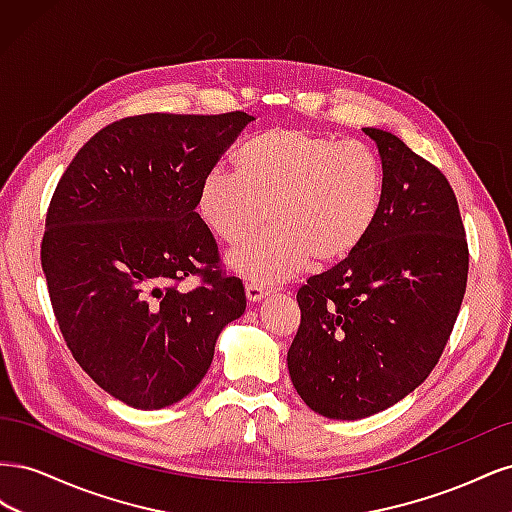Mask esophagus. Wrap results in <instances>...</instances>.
I'll return each mask as SVG.
<instances>
[{
    "label": "esophagus",
    "mask_w": 512,
    "mask_h": 512,
    "mask_svg": "<svg viewBox=\"0 0 512 512\" xmlns=\"http://www.w3.org/2000/svg\"><path fill=\"white\" fill-rule=\"evenodd\" d=\"M269 292H271V288L262 286V284H256V282L245 284V294H247V299H250V301H260L262 297H267Z\"/></svg>",
    "instance_id": "esophagus-1"
}]
</instances>
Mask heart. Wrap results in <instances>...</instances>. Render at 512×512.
Segmentation results:
<instances>
[{
  "instance_id": "1",
  "label": "heart",
  "mask_w": 512,
  "mask_h": 512,
  "mask_svg": "<svg viewBox=\"0 0 512 512\" xmlns=\"http://www.w3.org/2000/svg\"><path fill=\"white\" fill-rule=\"evenodd\" d=\"M237 170H207L196 207L224 243L243 241L267 207L271 226L230 254V267L262 286L288 280L309 258L316 265L348 258L382 207L384 168L361 141L273 128L241 145Z\"/></svg>"
}]
</instances>
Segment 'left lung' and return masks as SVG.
<instances>
[{
  "label": "left lung",
  "mask_w": 512,
  "mask_h": 512,
  "mask_svg": "<svg viewBox=\"0 0 512 512\" xmlns=\"http://www.w3.org/2000/svg\"><path fill=\"white\" fill-rule=\"evenodd\" d=\"M378 145L384 196L359 250L297 292L288 350L314 412L356 421L397 404L438 365L468 284V239L451 183L391 132Z\"/></svg>",
  "instance_id": "obj_1"
}]
</instances>
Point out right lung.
Segmentation results:
<instances>
[{
	"instance_id": "right-lung-1",
	"label": "right lung",
	"mask_w": 512,
	"mask_h": 512,
	"mask_svg": "<svg viewBox=\"0 0 512 512\" xmlns=\"http://www.w3.org/2000/svg\"><path fill=\"white\" fill-rule=\"evenodd\" d=\"M250 121L123 117L89 138L53 192L40 260L59 331L85 374L132 408L192 393L220 331L245 312L196 196ZM188 276L199 284L181 291Z\"/></svg>"
}]
</instances>
